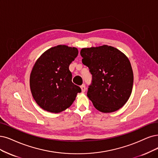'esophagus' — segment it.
Here are the masks:
<instances>
[{"instance_id": "esophagus-1", "label": "esophagus", "mask_w": 158, "mask_h": 158, "mask_svg": "<svg viewBox=\"0 0 158 158\" xmlns=\"http://www.w3.org/2000/svg\"><path fill=\"white\" fill-rule=\"evenodd\" d=\"M81 90H82L83 92H85V90H86V86H85V85H81Z\"/></svg>"}]
</instances>
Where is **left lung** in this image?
<instances>
[{
  "mask_svg": "<svg viewBox=\"0 0 158 158\" xmlns=\"http://www.w3.org/2000/svg\"><path fill=\"white\" fill-rule=\"evenodd\" d=\"M83 64L92 75L87 96L99 111L113 113L123 107L133 88V73L128 58L114 47L83 48Z\"/></svg>",
  "mask_w": 158,
  "mask_h": 158,
  "instance_id": "1",
  "label": "left lung"
}]
</instances>
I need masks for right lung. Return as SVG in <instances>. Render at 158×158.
<instances>
[{"label": "right lung", "instance_id": "right-lung-1", "mask_svg": "<svg viewBox=\"0 0 158 158\" xmlns=\"http://www.w3.org/2000/svg\"><path fill=\"white\" fill-rule=\"evenodd\" d=\"M78 49L65 45L51 48L35 62L30 75L33 98L47 111L60 113L72 106L79 86L74 85L69 64L78 55Z\"/></svg>", "mask_w": 158, "mask_h": 158}]
</instances>
